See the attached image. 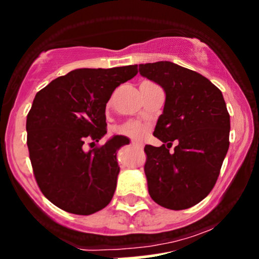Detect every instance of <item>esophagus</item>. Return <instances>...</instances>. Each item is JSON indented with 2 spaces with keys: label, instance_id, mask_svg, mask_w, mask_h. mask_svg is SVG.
Listing matches in <instances>:
<instances>
[{
  "label": "esophagus",
  "instance_id": "1",
  "mask_svg": "<svg viewBox=\"0 0 259 259\" xmlns=\"http://www.w3.org/2000/svg\"><path fill=\"white\" fill-rule=\"evenodd\" d=\"M132 145H133V147H135V148H139V149H142V148H143L142 143H138V142H132Z\"/></svg>",
  "mask_w": 259,
  "mask_h": 259
}]
</instances>
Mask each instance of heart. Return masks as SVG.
Wrapping results in <instances>:
<instances>
[{
  "mask_svg": "<svg viewBox=\"0 0 259 259\" xmlns=\"http://www.w3.org/2000/svg\"><path fill=\"white\" fill-rule=\"evenodd\" d=\"M145 132H147V127L142 122L138 121L125 122V124L116 127L117 134L126 135V137L132 138V139H140V138L144 137Z\"/></svg>",
  "mask_w": 259,
  "mask_h": 259,
  "instance_id": "heart-1",
  "label": "heart"
}]
</instances>
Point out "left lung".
<instances>
[{
  "mask_svg": "<svg viewBox=\"0 0 259 259\" xmlns=\"http://www.w3.org/2000/svg\"><path fill=\"white\" fill-rule=\"evenodd\" d=\"M139 73L165 94L153 133L165 144L144 148L148 191L165 209H188L209 195L219 177L229 149L227 104L222 91L206 77L176 63L139 64ZM175 140L178 145L169 152Z\"/></svg>",
  "mask_w": 259,
  "mask_h": 259,
  "instance_id": "1",
  "label": "left lung"
}]
</instances>
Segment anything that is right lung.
<instances>
[{
	"instance_id": "obj_1",
	"label": "right lung",
	"mask_w": 259,
	"mask_h": 259,
	"mask_svg": "<svg viewBox=\"0 0 259 259\" xmlns=\"http://www.w3.org/2000/svg\"><path fill=\"white\" fill-rule=\"evenodd\" d=\"M137 73V64L74 69L35 96L26 119L30 160L39 188L59 209L91 215L111 201L120 172L117 150L130 140L114 135L89 152L83 144L106 134L107 101Z\"/></svg>"
}]
</instances>
